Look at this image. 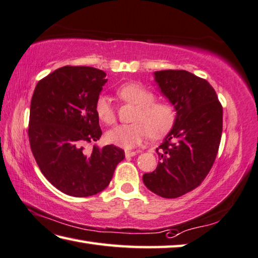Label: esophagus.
<instances>
[{"mask_svg": "<svg viewBox=\"0 0 258 258\" xmlns=\"http://www.w3.org/2000/svg\"><path fill=\"white\" fill-rule=\"evenodd\" d=\"M139 151H130V150H126L125 151V157L126 158H130V157H134L135 154H137Z\"/></svg>", "mask_w": 258, "mask_h": 258, "instance_id": "esophagus-1", "label": "esophagus"}]
</instances>
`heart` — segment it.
I'll return each instance as SVG.
<instances>
[{"mask_svg": "<svg viewBox=\"0 0 258 258\" xmlns=\"http://www.w3.org/2000/svg\"><path fill=\"white\" fill-rule=\"evenodd\" d=\"M121 100L137 106L132 120L134 123L118 125L106 133L107 142L124 149H132L141 143L149 134L161 137L169 131L176 120V109L169 102L154 101V93L140 83H125L117 89ZM95 111L102 123L111 125L116 120V110L110 99L100 95L95 102Z\"/></svg>", "mask_w": 258, "mask_h": 258, "instance_id": "heart-1", "label": "heart"}]
</instances>
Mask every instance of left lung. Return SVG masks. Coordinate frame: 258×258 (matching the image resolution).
Segmentation results:
<instances>
[{
	"mask_svg": "<svg viewBox=\"0 0 258 258\" xmlns=\"http://www.w3.org/2000/svg\"><path fill=\"white\" fill-rule=\"evenodd\" d=\"M154 80L177 115L156 150L160 162L143 175V182L161 198L176 199L200 186L212 168L221 141L222 106L205 79L185 70L157 71Z\"/></svg>",
	"mask_w": 258,
	"mask_h": 258,
	"instance_id": "obj_1",
	"label": "left lung"
}]
</instances>
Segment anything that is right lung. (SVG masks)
Returning a JSON list of instances; mask_svg holds the SVG:
<instances>
[{"instance_id": "obj_1", "label": "right lung", "mask_w": 258, "mask_h": 258, "mask_svg": "<svg viewBox=\"0 0 258 258\" xmlns=\"http://www.w3.org/2000/svg\"><path fill=\"white\" fill-rule=\"evenodd\" d=\"M105 77L95 68L67 65L41 79L31 98L28 135L35 160L51 185L76 198L104 190L125 158L113 144L84 150L102 134L95 102Z\"/></svg>"}]
</instances>
